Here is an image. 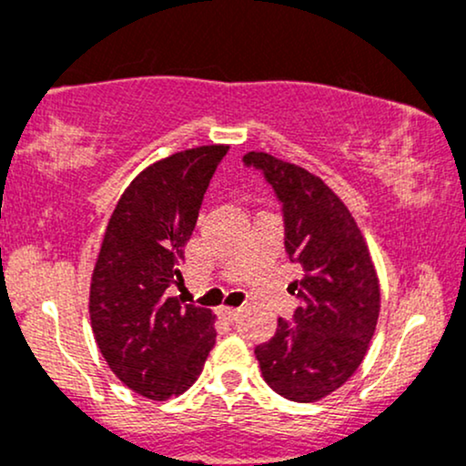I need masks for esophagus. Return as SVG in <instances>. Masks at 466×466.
Listing matches in <instances>:
<instances>
[{
	"label": "esophagus",
	"instance_id": "esophagus-1",
	"mask_svg": "<svg viewBox=\"0 0 466 466\" xmlns=\"http://www.w3.org/2000/svg\"><path fill=\"white\" fill-rule=\"evenodd\" d=\"M238 314H239L238 308H220V316L227 320H235L238 319Z\"/></svg>",
	"mask_w": 466,
	"mask_h": 466
}]
</instances>
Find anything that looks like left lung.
<instances>
[{"label": "left lung", "mask_w": 466, "mask_h": 466, "mask_svg": "<svg viewBox=\"0 0 466 466\" xmlns=\"http://www.w3.org/2000/svg\"><path fill=\"white\" fill-rule=\"evenodd\" d=\"M264 172L283 205L286 250L303 268L292 294V322L279 319L270 340L255 349L261 375L289 401L331 395L362 364L380 319V279L351 211L305 167L268 152L244 155Z\"/></svg>", "instance_id": "obj_1"}]
</instances>
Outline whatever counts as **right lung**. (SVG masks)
<instances>
[{"mask_svg": "<svg viewBox=\"0 0 466 466\" xmlns=\"http://www.w3.org/2000/svg\"><path fill=\"white\" fill-rule=\"evenodd\" d=\"M228 146H200L146 167L115 207L91 277L97 349L130 390L166 401L198 380L216 344L211 309L172 297L185 244Z\"/></svg>", "mask_w": 466, "mask_h": 466, "instance_id": "right-lung-1", "label": "right lung"}]
</instances>
